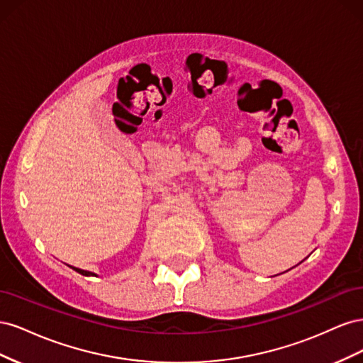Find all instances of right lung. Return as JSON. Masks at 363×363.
I'll return each mask as SVG.
<instances>
[{"label": "right lung", "instance_id": "obj_1", "mask_svg": "<svg viewBox=\"0 0 363 363\" xmlns=\"http://www.w3.org/2000/svg\"><path fill=\"white\" fill-rule=\"evenodd\" d=\"M72 268L74 271H77L79 274H82V276H86V277H96L95 272H91V271H86V269H80V268H75V267H69Z\"/></svg>", "mask_w": 363, "mask_h": 363}]
</instances>
